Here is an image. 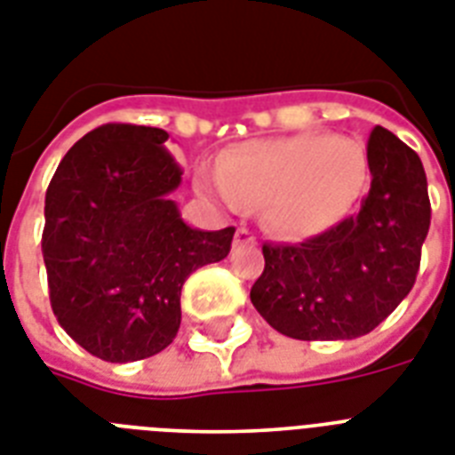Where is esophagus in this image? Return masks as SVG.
<instances>
[{"instance_id": "obj_1", "label": "esophagus", "mask_w": 455, "mask_h": 455, "mask_svg": "<svg viewBox=\"0 0 455 455\" xmlns=\"http://www.w3.org/2000/svg\"><path fill=\"white\" fill-rule=\"evenodd\" d=\"M234 245L235 247H243V245H254V235L247 231L245 227H240L235 231V238H234Z\"/></svg>"}]
</instances>
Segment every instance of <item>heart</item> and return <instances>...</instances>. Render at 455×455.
Here are the masks:
<instances>
[{
  "instance_id": "obj_1",
  "label": "heart",
  "mask_w": 455,
  "mask_h": 455,
  "mask_svg": "<svg viewBox=\"0 0 455 455\" xmlns=\"http://www.w3.org/2000/svg\"><path fill=\"white\" fill-rule=\"evenodd\" d=\"M367 177V151L357 140L297 132L238 144L220 168L198 170L196 187L228 210L261 205L273 234L308 240L348 215Z\"/></svg>"
}]
</instances>
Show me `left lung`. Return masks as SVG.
Here are the masks:
<instances>
[{
  "label": "left lung",
  "instance_id": "left-lung-1",
  "mask_svg": "<svg viewBox=\"0 0 455 455\" xmlns=\"http://www.w3.org/2000/svg\"><path fill=\"white\" fill-rule=\"evenodd\" d=\"M371 187L355 217L301 245H264L250 299L266 323L299 341H346L379 327L411 291L430 228L419 154L376 125Z\"/></svg>",
  "mask_w": 455,
  "mask_h": 455
}]
</instances>
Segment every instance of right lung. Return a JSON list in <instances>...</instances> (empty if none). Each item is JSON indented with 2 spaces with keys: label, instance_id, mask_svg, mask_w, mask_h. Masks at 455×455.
Segmentation results:
<instances>
[{
  "label": "right lung",
  "instance_id": "right-lung-1",
  "mask_svg": "<svg viewBox=\"0 0 455 455\" xmlns=\"http://www.w3.org/2000/svg\"><path fill=\"white\" fill-rule=\"evenodd\" d=\"M168 132L109 124L74 144L46 191L42 252L58 323L105 362L168 348L184 280L221 261L235 228L189 227L170 194L182 170Z\"/></svg>",
  "mask_w": 455,
  "mask_h": 455
}]
</instances>
